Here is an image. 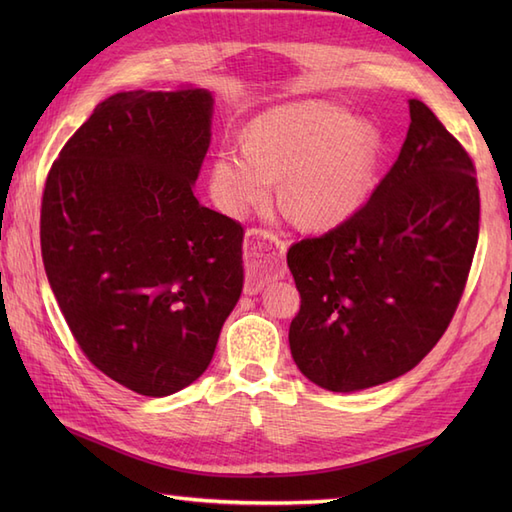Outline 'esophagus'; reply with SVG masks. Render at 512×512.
I'll return each mask as SVG.
<instances>
[{
  "mask_svg": "<svg viewBox=\"0 0 512 512\" xmlns=\"http://www.w3.org/2000/svg\"><path fill=\"white\" fill-rule=\"evenodd\" d=\"M246 295H255L268 281L284 277V248L281 235L266 228H248L246 231Z\"/></svg>",
  "mask_w": 512,
  "mask_h": 512,
  "instance_id": "esophagus-1",
  "label": "esophagus"
}]
</instances>
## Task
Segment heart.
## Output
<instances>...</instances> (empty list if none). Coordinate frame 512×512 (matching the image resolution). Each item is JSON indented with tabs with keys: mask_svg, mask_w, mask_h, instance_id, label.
I'll list each match as a JSON object with an SVG mask.
<instances>
[{
	"mask_svg": "<svg viewBox=\"0 0 512 512\" xmlns=\"http://www.w3.org/2000/svg\"><path fill=\"white\" fill-rule=\"evenodd\" d=\"M376 151L374 127L352 121L341 107H277L255 118L244 147L217 151L211 193L226 215L246 217L268 202L281 178V204L301 224L330 228L363 202Z\"/></svg>",
	"mask_w": 512,
	"mask_h": 512,
	"instance_id": "obj_1",
	"label": "heart"
}]
</instances>
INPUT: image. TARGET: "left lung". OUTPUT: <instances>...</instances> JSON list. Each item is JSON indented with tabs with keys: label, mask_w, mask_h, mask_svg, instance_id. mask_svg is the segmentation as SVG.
<instances>
[{
	"label": "left lung",
	"mask_w": 512,
	"mask_h": 512,
	"mask_svg": "<svg viewBox=\"0 0 512 512\" xmlns=\"http://www.w3.org/2000/svg\"><path fill=\"white\" fill-rule=\"evenodd\" d=\"M369 200L332 231L288 248L301 295L290 352L323 389L407 374L453 319L480 235L475 165L422 101Z\"/></svg>",
	"instance_id": "8db88e82"
}]
</instances>
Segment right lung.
Returning a JSON list of instances; mask_svg holds the SVG:
<instances>
[{"label":"right lung","mask_w":512,"mask_h":512,"mask_svg":"<svg viewBox=\"0 0 512 512\" xmlns=\"http://www.w3.org/2000/svg\"><path fill=\"white\" fill-rule=\"evenodd\" d=\"M211 114L206 90L114 94L43 187L41 257L74 341L151 398L204 374L244 288V226L193 195Z\"/></svg>","instance_id":"1"}]
</instances>
